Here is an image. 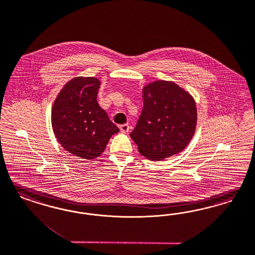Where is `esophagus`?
<instances>
[{"mask_svg": "<svg viewBox=\"0 0 255 255\" xmlns=\"http://www.w3.org/2000/svg\"><path fill=\"white\" fill-rule=\"evenodd\" d=\"M120 129H121V131L123 132H129L130 126H129V124H123V125L120 126Z\"/></svg>", "mask_w": 255, "mask_h": 255, "instance_id": "esophagus-1", "label": "esophagus"}]
</instances>
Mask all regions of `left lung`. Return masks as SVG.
<instances>
[{
    "label": "left lung",
    "mask_w": 255,
    "mask_h": 255,
    "mask_svg": "<svg viewBox=\"0 0 255 255\" xmlns=\"http://www.w3.org/2000/svg\"><path fill=\"white\" fill-rule=\"evenodd\" d=\"M143 104L130 133L141 154L159 161L185 149L197 123L193 98L172 82L158 81L144 88Z\"/></svg>",
    "instance_id": "left-lung-1"
}]
</instances>
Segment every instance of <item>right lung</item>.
<instances>
[{"label": "right lung", "mask_w": 255, "mask_h": 255, "mask_svg": "<svg viewBox=\"0 0 255 255\" xmlns=\"http://www.w3.org/2000/svg\"><path fill=\"white\" fill-rule=\"evenodd\" d=\"M100 85L92 77L70 80L53 104L54 134L64 149L81 158L100 156L112 134L120 131L97 102Z\"/></svg>", "instance_id": "add662e5"}]
</instances>
